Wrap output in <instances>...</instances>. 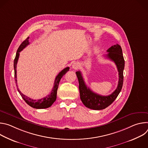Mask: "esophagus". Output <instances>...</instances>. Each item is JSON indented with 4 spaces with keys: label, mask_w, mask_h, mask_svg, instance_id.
Here are the masks:
<instances>
[{
    "label": "esophagus",
    "mask_w": 148,
    "mask_h": 148,
    "mask_svg": "<svg viewBox=\"0 0 148 148\" xmlns=\"http://www.w3.org/2000/svg\"><path fill=\"white\" fill-rule=\"evenodd\" d=\"M72 67L74 70H77L79 67V64L78 62H74L72 66Z\"/></svg>",
    "instance_id": "obj_1"
}]
</instances>
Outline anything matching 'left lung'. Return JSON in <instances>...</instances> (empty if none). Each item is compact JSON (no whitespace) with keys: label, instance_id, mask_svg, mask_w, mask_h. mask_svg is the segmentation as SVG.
<instances>
[{"label":"left lung","instance_id":"1","mask_svg":"<svg viewBox=\"0 0 148 148\" xmlns=\"http://www.w3.org/2000/svg\"><path fill=\"white\" fill-rule=\"evenodd\" d=\"M107 51L108 52L107 54L104 56L115 63L119 75L117 88L111 94L107 96H103L94 92L86 86L81 73L79 71L75 73L79 82L81 100L86 107L91 110H101L108 107L116 98L123 86V73L125 67V60L121 47L116 44V45L112 46Z\"/></svg>","mask_w":148,"mask_h":148}]
</instances>
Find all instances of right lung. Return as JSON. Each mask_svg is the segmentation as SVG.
I'll use <instances>...</instances> for the list:
<instances>
[{
    "label": "right lung",
    "mask_w": 148,
    "mask_h": 148,
    "mask_svg": "<svg viewBox=\"0 0 148 148\" xmlns=\"http://www.w3.org/2000/svg\"><path fill=\"white\" fill-rule=\"evenodd\" d=\"M29 37H28L25 41H23L22 44H21L18 48L16 53V55L15 57V58L14 60V78H15V81L16 84V86L17 87V90L18 92L20 93V95L22 96L23 99L25 100V101L29 105L30 107L32 108H36V109H44V108H47L50 107H51L52 104L55 102L57 98V89L58 87V84L60 82V81L62 77L68 71H69V67H67L65 68L64 69H63L61 72L58 73V74L56 76L54 83V87L51 91V93L47 95L46 97L41 98L40 99H33L23 94L22 92H21L18 88L17 85V74H16V67H17V61L20 55V52L22 51L23 49H25L27 45H29Z\"/></svg>",
    "instance_id": "add662e5"
}]
</instances>
